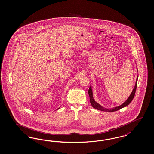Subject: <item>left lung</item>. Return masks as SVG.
Returning <instances> with one entry per match:
<instances>
[{
    "label": "left lung",
    "mask_w": 154,
    "mask_h": 154,
    "mask_svg": "<svg viewBox=\"0 0 154 154\" xmlns=\"http://www.w3.org/2000/svg\"><path fill=\"white\" fill-rule=\"evenodd\" d=\"M137 71H138V69H137ZM138 76L137 78L136 79V82H135V85L134 86V89H133L130 95L129 96V97L128 98V99L126 100L123 104L120 105L119 106H116V107H114L113 108H110V109H107L104 108L103 106H101V105L99 104L98 103H97L95 100H94V96H93V91H92V87L90 85L89 86V90H88V94H89V98H90V103L91 104L93 108H94V109H97L99 110H101V111H104V112H115L117 110H119V109L124 108L125 106H128V105L131 102V101L133 99L134 96H135V91H136V89H137V82H138Z\"/></svg>",
    "instance_id": "left-lung-1"
}]
</instances>
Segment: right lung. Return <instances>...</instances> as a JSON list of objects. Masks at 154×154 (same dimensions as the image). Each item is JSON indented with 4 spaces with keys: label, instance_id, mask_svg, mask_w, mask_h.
Returning <instances> with one entry per match:
<instances>
[{
    "label": "right lung",
    "instance_id": "right-lung-1",
    "mask_svg": "<svg viewBox=\"0 0 154 154\" xmlns=\"http://www.w3.org/2000/svg\"><path fill=\"white\" fill-rule=\"evenodd\" d=\"M60 108H58V109H57V110H58V109H60Z\"/></svg>",
    "mask_w": 154,
    "mask_h": 154
}]
</instances>
